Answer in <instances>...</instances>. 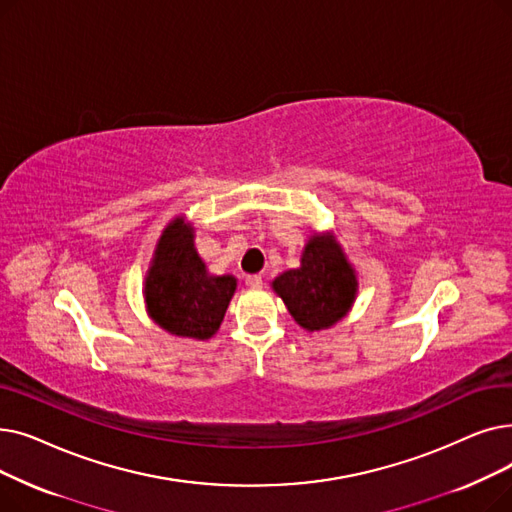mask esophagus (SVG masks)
Wrapping results in <instances>:
<instances>
[{
  "label": "esophagus",
  "mask_w": 512,
  "mask_h": 512,
  "mask_svg": "<svg viewBox=\"0 0 512 512\" xmlns=\"http://www.w3.org/2000/svg\"><path fill=\"white\" fill-rule=\"evenodd\" d=\"M246 285H248L250 289H260V287H262V277H260V275H248V277H246Z\"/></svg>",
  "instance_id": "obj_1"
}]
</instances>
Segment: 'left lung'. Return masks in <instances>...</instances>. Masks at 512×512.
I'll return each instance as SVG.
<instances>
[{
	"instance_id": "1",
	"label": "left lung",
	"mask_w": 512,
	"mask_h": 512,
	"mask_svg": "<svg viewBox=\"0 0 512 512\" xmlns=\"http://www.w3.org/2000/svg\"><path fill=\"white\" fill-rule=\"evenodd\" d=\"M294 321L306 331H323L339 323L354 306L358 277L333 231L312 233L298 269L271 281Z\"/></svg>"
}]
</instances>
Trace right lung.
<instances>
[{
    "label": "right lung",
    "instance_id": "1",
    "mask_svg": "<svg viewBox=\"0 0 512 512\" xmlns=\"http://www.w3.org/2000/svg\"><path fill=\"white\" fill-rule=\"evenodd\" d=\"M193 225L175 216L158 241L143 281L150 319L170 335L206 342L221 327L237 289L233 275H210Z\"/></svg>",
    "mask_w": 512,
    "mask_h": 512
}]
</instances>
